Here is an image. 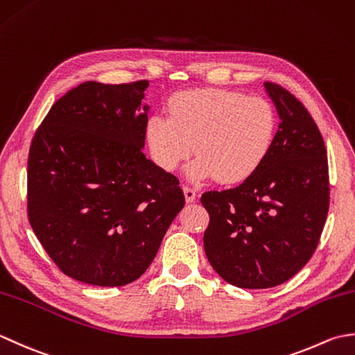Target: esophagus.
I'll use <instances>...</instances> for the list:
<instances>
[{"mask_svg":"<svg viewBox=\"0 0 355 355\" xmlns=\"http://www.w3.org/2000/svg\"><path fill=\"white\" fill-rule=\"evenodd\" d=\"M183 192H184V198H186L187 202H193L195 200H197V192H195L192 187L184 186L183 187Z\"/></svg>","mask_w":355,"mask_h":355,"instance_id":"obj_1","label":"esophagus"}]
</instances>
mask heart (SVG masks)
I'll return each mask as SVG.
<instances>
[{"label":"heart","instance_id":"obj_1","mask_svg":"<svg viewBox=\"0 0 355 355\" xmlns=\"http://www.w3.org/2000/svg\"><path fill=\"white\" fill-rule=\"evenodd\" d=\"M169 117L150 114L145 137L157 164L177 171L197 150L186 168L193 184L220 180L245 182L267 160L276 132V114L259 97L225 89H187L168 102Z\"/></svg>","mask_w":355,"mask_h":355}]
</instances>
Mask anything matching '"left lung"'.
Wrapping results in <instances>:
<instances>
[{
	"label": "left lung",
	"mask_w": 355,
	"mask_h": 355,
	"mask_svg": "<svg viewBox=\"0 0 355 355\" xmlns=\"http://www.w3.org/2000/svg\"><path fill=\"white\" fill-rule=\"evenodd\" d=\"M263 87L279 116L267 160L239 186L201 197L210 215L207 259L239 288H271L302 270L329 206L328 158L318 125L285 88Z\"/></svg>",
	"instance_id": "left-lung-1"
}]
</instances>
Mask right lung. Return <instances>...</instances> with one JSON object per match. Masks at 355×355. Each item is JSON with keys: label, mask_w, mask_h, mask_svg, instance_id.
I'll list each match as a JSON object with an SVG mask.
<instances>
[{"label": "right lung", "mask_w": 355, "mask_h": 355, "mask_svg": "<svg viewBox=\"0 0 355 355\" xmlns=\"http://www.w3.org/2000/svg\"><path fill=\"white\" fill-rule=\"evenodd\" d=\"M148 85L84 82L53 105L32 140L28 221L79 282H134L184 207L177 177L143 154Z\"/></svg>", "instance_id": "right-lung-1"}]
</instances>
